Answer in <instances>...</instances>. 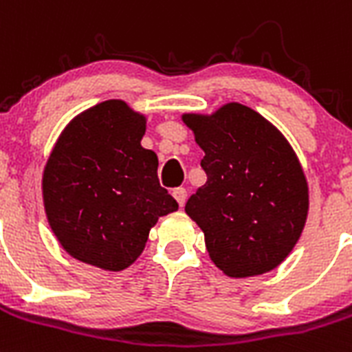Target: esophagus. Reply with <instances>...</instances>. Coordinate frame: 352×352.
Masks as SVG:
<instances>
[{"mask_svg": "<svg viewBox=\"0 0 352 352\" xmlns=\"http://www.w3.org/2000/svg\"><path fill=\"white\" fill-rule=\"evenodd\" d=\"M172 195H173V198H175V200H177V204H179L180 207H184L186 197H188V193H186V189L184 188H177V189H173Z\"/></svg>", "mask_w": 352, "mask_h": 352, "instance_id": "esophagus-1", "label": "esophagus"}]
</instances>
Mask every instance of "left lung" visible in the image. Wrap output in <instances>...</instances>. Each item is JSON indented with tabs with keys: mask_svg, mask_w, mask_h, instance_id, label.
I'll use <instances>...</instances> for the list:
<instances>
[{
	"mask_svg": "<svg viewBox=\"0 0 352 352\" xmlns=\"http://www.w3.org/2000/svg\"><path fill=\"white\" fill-rule=\"evenodd\" d=\"M182 120L206 152L207 182L189 197L186 212L206 235L210 261L230 278L282 264L308 216L307 177L290 143L239 102Z\"/></svg>",
	"mask_w": 352,
	"mask_h": 352,
	"instance_id": "1",
	"label": "left lung"
}]
</instances>
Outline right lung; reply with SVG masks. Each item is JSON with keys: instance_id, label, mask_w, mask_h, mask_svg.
Wrapping results in <instances>:
<instances>
[{"instance_id": "right-lung-1", "label": "right lung", "mask_w": 352, "mask_h": 352, "mask_svg": "<svg viewBox=\"0 0 352 352\" xmlns=\"http://www.w3.org/2000/svg\"><path fill=\"white\" fill-rule=\"evenodd\" d=\"M146 118L124 100L97 104L69 122L42 177L49 227L76 261L129 267L148 232L179 204L161 188L157 155L142 146Z\"/></svg>"}]
</instances>
